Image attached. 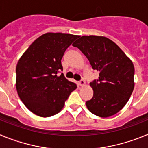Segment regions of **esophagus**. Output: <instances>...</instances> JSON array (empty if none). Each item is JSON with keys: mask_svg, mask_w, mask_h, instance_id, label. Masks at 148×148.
Wrapping results in <instances>:
<instances>
[{"mask_svg": "<svg viewBox=\"0 0 148 148\" xmlns=\"http://www.w3.org/2000/svg\"><path fill=\"white\" fill-rule=\"evenodd\" d=\"M79 85L82 86V87H83V86L85 85V81L84 80V79H82V80L79 82Z\"/></svg>", "mask_w": 148, "mask_h": 148, "instance_id": "1", "label": "esophagus"}]
</instances>
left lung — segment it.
Instances as JSON below:
<instances>
[{"label": "left lung", "mask_w": 148, "mask_h": 148, "mask_svg": "<svg viewBox=\"0 0 148 148\" xmlns=\"http://www.w3.org/2000/svg\"><path fill=\"white\" fill-rule=\"evenodd\" d=\"M84 54L99 80L90 83L93 96L86 102L95 116L106 118L121 110L134 88V66L116 43L108 38L84 35L73 44Z\"/></svg>", "instance_id": "left-lung-1"}]
</instances>
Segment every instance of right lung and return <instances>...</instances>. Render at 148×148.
<instances>
[{
  "instance_id": "1",
  "label": "right lung",
  "mask_w": 148,
  "mask_h": 148,
  "mask_svg": "<svg viewBox=\"0 0 148 148\" xmlns=\"http://www.w3.org/2000/svg\"><path fill=\"white\" fill-rule=\"evenodd\" d=\"M79 35L47 32L40 35L18 60L15 86L22 102L32 113L49 117L59 113L75 83L64 74L61 60L66 48Z\"/></svg>"
}]
</instances>
